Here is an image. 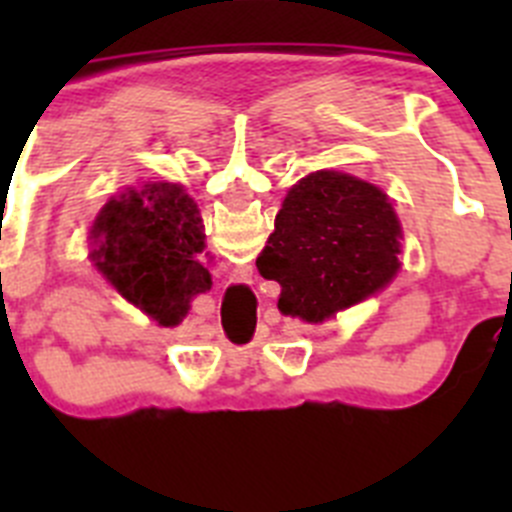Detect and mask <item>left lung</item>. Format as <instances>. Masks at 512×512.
I'll return each mask as SVG.
<instances>
[{"mask_svg":"<svg viewBox=\"0 0 512 512\" xmlns=\"http://www.w3.org/2000/svg\"><path fill=\"white\" fill-rule=\"evenodd\" d=\"M400 238L382 189L341 171H315L287 192L256 266L282 287L284 315L323 323L395 279Z\"/></svg>","mask_w":512,"mask_h":512,"instance_id":"obj_1","label":"left lung"}]
</instances>
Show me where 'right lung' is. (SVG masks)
<instances>
[{"instance_id":"1","label":"right lung","mask_w":512,"mask_h":512,"mask_svg":"<svg viewBox=\"0 0 512 512\" xmlns=\"http://www.w3.org/2000/svg\"><path fill=\"white\" fill-rule=\"evenodd\" d=\"M205 225L179 184L151 182L112 197L92 225V261L128 302L158 325H176L212 287L202 266Z\"/></svg>"}]
</instances>
